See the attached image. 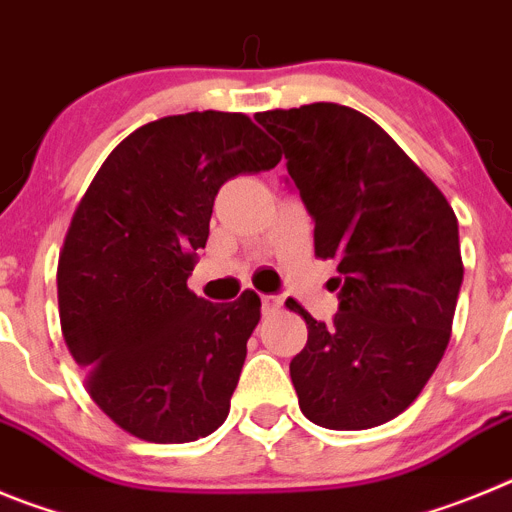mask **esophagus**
<instances>
[{
    "label": "esophagus",
    "instance_id": "esophagus-1",
    "mask_svg": "<svg viewBox=\"0 0 512 512\" xmlns=\"http://www.w3.org/2000/svg\"><path fill=\"white\" fill-rule=\"evenodd\" d=\"M261 307H264V312L269 315V312H277L279 307H282V300H279L277 295H261Z\"/></svg>",
    "mask_w": 512,
    "mask_h": 512
}]
</instances>
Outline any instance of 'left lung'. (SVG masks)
Segmentation results:
<instances>
[{"label":"left lung","instance_id":"8db88e82","mask_svg":"<svg viewBox=\"0 0 512 512\" xmlns=\"http://www.w3.org/2000/svg\"><path fill=\"white\" fill-rule=\"evenodd\" d=\"M315 220V256L336 261V318L297 300L307 343L289 364L300 410L330 431H366L408 410L449 346L464 279L459 223L441 189L372 117L333 102L259 112Z\"/></svg>","mask_w":512,"mask_h":512}]
</instances>
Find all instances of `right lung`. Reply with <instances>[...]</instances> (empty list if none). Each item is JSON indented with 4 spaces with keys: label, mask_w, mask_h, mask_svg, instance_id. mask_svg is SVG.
Here are the masks:
<instances>
[{
    "label": "right lung",
    "mask_w": 512,
    "mask_h": 512,
    "mask_svg": "<svg viewBox=\"0 0 512 512\" xmlns=\"http://www.w3.org/2000/svg\"><path fill=\"white\" fill-rule=\"evenodd\" d=\"M282 158L243 112L148 122L107 156L58 256L63 341L97 408L140 441L189 443L225 423L261 320L246 289L212 305L187 287L215 197Z\"/></svg>",
    "instance_id": "obj_1"
}]
</instances>
